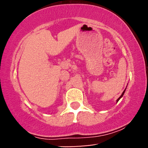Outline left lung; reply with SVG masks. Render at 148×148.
I'll list each match as a JSON object with an SVG mask.
<instances>
[{
	"label": "left lung",
	"mask_w": 148,
	"mask_h": 148,
	"mask_svg": "<svg viewBox=\"0 0 148 148\" xmlns=\"http://www.w3.org/2000/svg\"><path fill=\"white\" fill-rule=\"evenodd\" d=\"M125 90H124V92H123V94H122V95H121V96H120V97H119V98H118V99H117V102H118V101H119V100H120V98H121V97H123V96L124 93H125Z\"/></svg>",
	"instance_id": "1"
}]
</instances>
